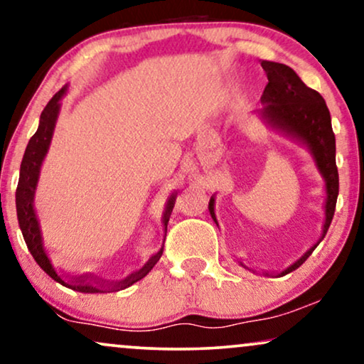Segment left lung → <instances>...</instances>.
Masks as SVG:
<instances>
[{"label": "left lung", "mask_w": 364, "mask_h": 364, "mask_svg": "<svg viewBox=\"0 0 364 364\" xmlns=\"http://www.w3.org/2000/svg\"><path fill=\"white\" fill-rule=\"evenodd\" d=\"M261 66L268 76V85L261 95L263 108L258 111V116L266 124L279 133L296 139L304 144L311 153L316 169L324 181V221L321 238L311 246L301 258L281 271L279 276L288 274L299 268L314 248L321 243L326 236L328 228L331 225L334 208H336L338 191H340V179L336 168V141L331 128V116L323 96L303 83L301 77L291 68L274 61H261ZM213 221L216 223L215 196H211L208 205ZM243 268L246 266L240 263Z\"/></svg>", "instance_id": "1"}]
</instances>
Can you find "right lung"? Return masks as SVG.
Returning a JSON list of instances; mask_svg holds the SVG:
<instances>
[{"instance_id":"1","label":"right lung","mask_w":364,"mask_h":364,"mask_svg":"<svg viewBox=\"0 0 364 364\" xmlns=\"http://www.w3.org/2000/svg\"><path fill=\"white\" fill-rule=\"evenodd\" d=\"M68 85L58 91V93L50 100V103L45 106L43 113L40 116V126H38L36 133L33 134L30 143H28L26 151H24L21 168H19V181L16 188V215L18 223L21 228L24 243H26L28 250L33 255V258L40 268L45 273L56 281V283L63 284V287L75 289L80 293H109V291H118V289H124L132 287L133 283H136L141 278H144L149 271L153 269V266L158 263L159 258L163 255V246L156 255H153L151 258L146 261V264L141 269L134 271L128 276V278L118 281V283H103V281L93 278V276H77V278L66 279L60 271L56 269L55 263H53L50 253L46 251L45 240H43V231L40 220L36 215V206H35V196H36V188H38V179H40L41 166L45 161L48 149H50L53 133H55V126L60 116L61 109V98L66 95ZM174 201H176V193H171L168 196L166 205H164L163 211V228H164V236H166V228L169 216L174 208Z\"/></svg>"}]
</instances>
